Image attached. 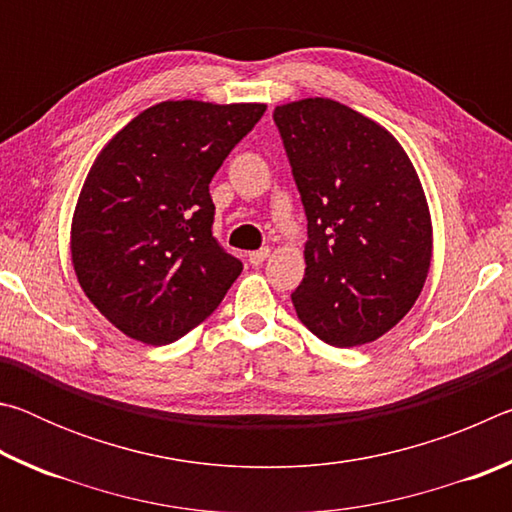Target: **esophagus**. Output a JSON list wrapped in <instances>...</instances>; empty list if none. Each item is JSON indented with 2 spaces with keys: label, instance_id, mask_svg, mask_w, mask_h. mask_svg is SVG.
I'll use <instances>...</instances> for the list:
<instances>
[{
  "label": "esophagus",
  "instance_id": "1",
  "mask_svg": "<svg viewBox=\"0 0 512 512\" xmlns=\"http://www.w3.org/2000/svg\"><path fill=\"white\" fill-rule=\"evenodd\" d=\"M268 255H271V250H268V248L253 250V253H248V262L253 264V266H259V264H264V262H266Z\"/></svg>",
  "mask_w": 512,
  "mask_h": 512
}]
</instances>
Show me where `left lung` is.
Masks as SVG:
<instances>
[{
    "instance_id": "1",
    "label": "left lung",
    "mask_w": 512,
    "mask_h": 512,
    "mask_svg": "<svg viewBox=\"0 0 512 512\" xmlns=\"http://www.w3.org/2000/svg\"><path fill=\"white\" fill-rule=\"evenodd\" d=\"M273 119L307 214L296 314L334 348L375 341L409 314L431 266L418 171L384 126L339 101L282 103Z\"/></svg>"
}]
</instances>
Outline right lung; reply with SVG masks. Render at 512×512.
Wrapping results in <instances>:
<instances>
[{
	"label": "right lung",
	"instance_id": "1",
	"mask_svg": "<svg viewBox=\"0 0 512 512\" xmlns=\"http://www.w3.org/2000/svg\"><path fill=\"white\" fill-rule=\"evenodd\" d=\"M266 103L162 101L112 135L74 207L76 280L119 332L167 345L219 307L241 273L212 237L210 183Z\"/></svg>",
	"mask_w": 512,
	"mask_h": 512
}]
</instances>
